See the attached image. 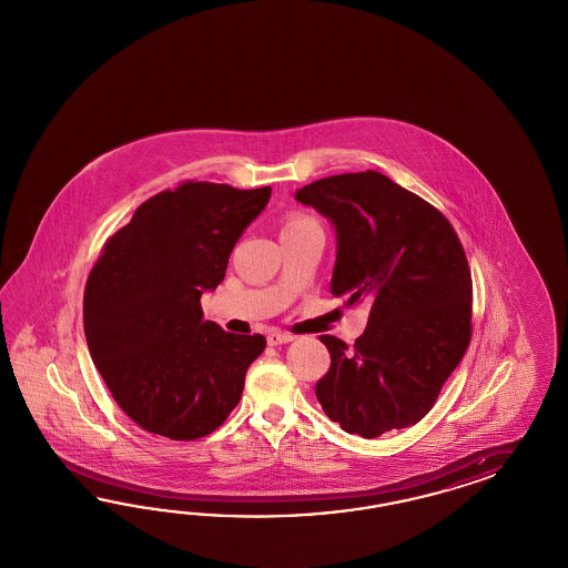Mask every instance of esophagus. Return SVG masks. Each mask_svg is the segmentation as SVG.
I'll list each match as a JSON object with an SVG mask.
<instances>
[{
    "mask_svg": "<svg viewBox=\"0 0 568 568\" xmlns=\"http://www.w3.org/2000/svg\"><path fill=\"white\" fill-rule=\"evenodd\" d=\"M266 342H268V345L290 344V342H293V337L292 335H290V333H281V331H271V333L266 335Z\"/></svg>",
    "mask_w": 568,
    "mask_h": 568,
    "instance_id": "obj_1",
    "label": "esophagus"
}]
</instances>
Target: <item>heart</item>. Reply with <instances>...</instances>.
Listing matches in <instances>:
<instances>
[{
  "label": "heart",
  "instance_id": "b5f03b06",
  "mask_svg": "<svg viewBox=\"0 0 568 568\" xmlns=\"http://www.w3.org/2000/svg\"><path fill=\"white\" fill-rule=\"evenodd\" d=\"M306 224H316L314 219H310L306 214H300V212H292L285 216L283 221V231H292V229H300V226H306ZM281 231V233H283Z\"/></svg>",
  "mask_w": 568,
  "mask_h": 568
}]
</instances>
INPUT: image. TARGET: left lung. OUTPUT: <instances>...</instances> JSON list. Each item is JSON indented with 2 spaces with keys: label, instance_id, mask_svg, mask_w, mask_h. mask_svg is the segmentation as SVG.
Instances as JSON below:
<instances>
[{
  "label": "left lung",
  "instance_id": "8db88e82",
  "mask_svg": "<svg viewBox=\"0 0 568 568\" xmlns=\"http://www.w3.org/2000/svg\"><path fill=\"white\" fill-rule=\"evenodd\" d=\"M335 224L331 293L371 304L356 344L321 335L331 366L316 397L333 423L373 439L429 413L473 335V278L446 216L377 171L295 191Z\"/></svg>",
  "mask_w": 568,
  "mask_h": 568
}]
</instances>
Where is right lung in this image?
I'll use <instances>...</instances> for the list:
<instances>
[{"label":"right lung","mask_w":568,"mask_h":568,"mask_svg":"<svg viewBox=\"0 0 568 568\" xmlns=\"http://www.w3.org/2000/svg\"><path fill=\"white\" fill-rule=\"evenodd\" d=\"M268 197L271 187L185 181L143 202L103 243L83 297L87 345L141 429L193 442L240 404L266 339L204 321L200 300L219 287L235 243Z\"/></svg>","instance_id":"add662e5"}]
</instances>
